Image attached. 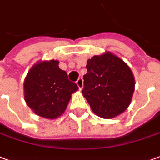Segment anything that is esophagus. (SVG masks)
I'll return each instance as SVG.
<instances>
[{"mask_svg":"<svg viewBox=\"0 0 160 160\" xmlns=\"http://www.w3.org/2000/svg\"><path fill=\"white\" fill-rule=\"evenodd\" d=\"M77 86H78V88L80 90H82V88H83V80L81 79V78H79L78 80L76 81Z\"/></svg>","mask_w":160,"mask_h":160,"instance_id":"obj_1","label":"esophagus"}]
</instances>
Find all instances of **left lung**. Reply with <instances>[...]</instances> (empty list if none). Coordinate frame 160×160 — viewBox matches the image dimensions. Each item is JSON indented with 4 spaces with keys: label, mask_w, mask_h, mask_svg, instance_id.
Returning a JSON list of instances; mask_svg holds the SVG:
<instances>
[{
    "label": "left lung",
    "mask_w": 160,
    "mask_h": 160,
    "mask_svg": "<svg viewBox=\"0 0 160 160\" xmlns=\"http://www.w3.org/2000/svg\"><path fill=\"white\" fill-rule=\"evenodd\" d=\"M82 94L92 111L112 119L126 111L132 101L135 80L130 68L111 52L94 55L87 62Z\"/></svg>",
    "instance_id": "obj_1"
}]
</instances>
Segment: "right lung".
Wrapping results in <instances>:
<instances>
[{
	"label": "right lung",
	"mask_w": 160,
	"mask_h": 160,
	"mask_svg": "<svg viewBox=\"0 0 160 160\" xmlns=\"http://www.w3.org/2000/svg\"><path fill=\"white\" fill-rule=\"evenodd\" d=\"M79 89L55 60L38 61L24 80V99L33 112L42 118L57 119L64 113L72 93Z\"/></svg>",
	"instance_id": "obj_1"
}]
</instances>
